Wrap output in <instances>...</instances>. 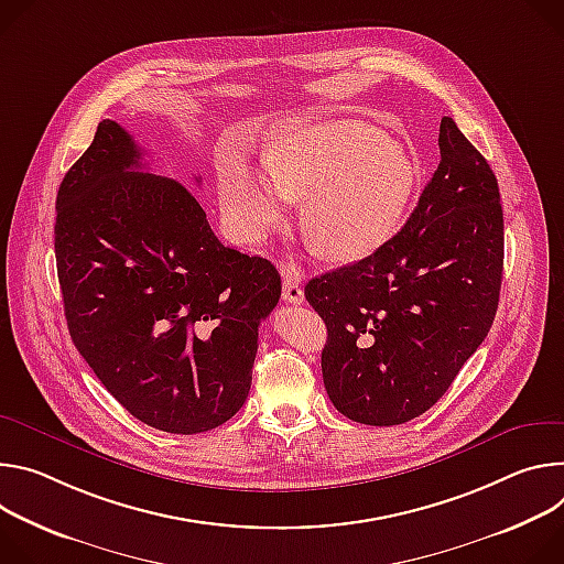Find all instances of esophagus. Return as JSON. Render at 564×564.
<instances>
[{
	"label": "esophagus",
	"instance_id": "obj_1",
	"mask_svg": "<svg viewBox=\"0 0 564 564\" xmlns=\"http://www.w3.org/2000/svg\"><path fill=\"white\" fill-rule=\"evenodd\" d=\"M282 275V297L289 304H302L304 291H302V275L293 267H280Z\"/></svg>",
	"mask_w": 564,
	"mask_h": 564
}]
</instances>
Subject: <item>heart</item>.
Here are the masks:
<instances>
[{"mask_svg": "<svg viewBox=\"0 0 564 564\" xmlns=\"http://www.w3.org/2000/svg\"><path fill=\"white\" fill-rule=\"evenodd\" d=\"M264 166L228 161L219 202L232 235L246 243L275 230L293 199L302 228L327 260L377 253L403 224L419 183L412 152L362 120H318L280 132Z\"/></svg>", "mask_w": 564, "mask_h": 564, "instance_id": "1", "label": "heart"}]
</instances>
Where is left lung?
<instances>
[{
  "mask_svg": "<svg viewBox=\"0 0 564 564\" xmlns=\"http://www.w3.org/2000/svg\"><path fill=\"white\" fill-rule=\"evenodd\" d=\"M440 152L386 246L304 286L327 325L325 390L356 423L399 425L430 410L495 321L505 269L497 178L448 116Z\"/></svg>",
  "mask_w": 564,
  "mask_h": 564,
  "instance_id": "left-lung-1",
  "label": "left lung"
}]
</instances>
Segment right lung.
<instances>
[{"mask_svg": "<svg viewBox=\"0 0 564 564\" xmlns=\"http://www.w3.org/2000/svg\"><path fill=\"white\" fill-rule=\"evenodd\" d=\"M55 210L69 334L107 392L172 434L235 416L282 293L275 267L224 246L195 195L148 172L109 118L62 178Z\"/></svg>", "mask_w": 564, "mask_h": 564, "instance_id": "obj_1", "label": "right lung"}]
</instances>
